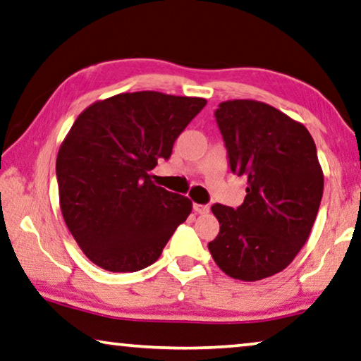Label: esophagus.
I'll return each mask as SVG.
<instances>
[{"instance_id":"1","label":"esophagus","mask_w":361,"mask_h":361,"mask_svg":"<svg viewBox=\"0 0 361 361\" xmlns=\"http://www.w3.org/2000/svg\"><path fill=\"white\" fill-rule=\"evenodd\" d=\"M192 209H195L196 214H207L209 212L207 204H192Z\"/></svg>"}]
</instances>
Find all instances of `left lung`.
Wrapping results in <instances>:
<instances>
[{
	"label": "left lung",
	"mask_w": 361,
	"mask_h": 361,
	"mask_svg": "<svg viewBox=\"0 0 361 361\" xmlns=\"http://www.w3.org/2000/svg\"><path fill=\"white\" fill-rule=\"evenodd\" d=\"M214 116L230 170L248 188L236 209L211 207L220 232L207 248L227 276L261 281L283 271L313 228L324 188L316 144L303 125L262 102H222Z\"/></svg>",
	"instance_id": "1"
}]
</instances>
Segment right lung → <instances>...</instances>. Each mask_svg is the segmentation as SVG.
I'll use <instances>...</instances> for the list:
<instances>
[{
  "mask_svg": "<svg viewBox=\"0 0 361 361\" xmlns=\"http://www.w3.org/2000/svg\"><path fill=\"white\" fill-rule=\"evenodd\" d=\"M206 99L118 94L85 109L56 159L61 212L80 250L110 272L154 264L191 201L150 181Z\"/></svg>",
  "mask_w": 361,
  "mask_h": 361,
  "instance_id": "right-lung-1",
  "label": "right lung"
}]
</instances>
